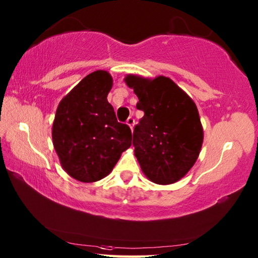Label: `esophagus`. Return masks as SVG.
Wrapping results in <instances>:
<instances>
[{"instance_id":"obj_1","label":"esophagus","mask_w":258,"mask_h":258,"mask_svg":"<svg viewBox=\"0 0 258 258\" xmlns=\"http://www.w3.org/2000/svg\"><path fill=\"white\" fill-rule=\"evenodd\" d=\"M126 124H127V125L130 126L131 130H133V126H134V124H135V119L133 118V117H128L127 120H126Z\"/></svg>"}]
</instances>
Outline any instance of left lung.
<instances>
[{"label": "left lung", "mask_w": 258, "mask_h": 258, "mask_svg": "<svg viewBox=\"0 0 258 258\" xmlns=\"http://www.w3.org/2000/svg\"><path fill=\"white\" fill-rule=\"evenodd\" d=\"M144 116L133 132L134 153L150 180L159 185L184 177L202 148L203 128L194 101L166 77L153 80L127 76Z\"/></svg>", "instance_id": "obj_1"}]
</instances>
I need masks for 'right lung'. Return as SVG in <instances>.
<instances>
[{
	"mask_svg": "<svg viewBox=\"0 0 258 258\" xmlns=\"http://www.w3.org/2000/svg\"><path fill=\"white\" fill-rule=\"evenodd\" d=\"M111 87L108 72H92L63 98L56 110L51 131L55 151L64 170L77 180L102 179L132 144L131 128L117 121L107 100Z\"/></svg>",
	"mask_w": 258,
	"mask_h": 258,
	"instance_id": "obj_1",
	"label": "right lung"
}]
</instances>
